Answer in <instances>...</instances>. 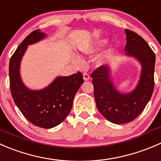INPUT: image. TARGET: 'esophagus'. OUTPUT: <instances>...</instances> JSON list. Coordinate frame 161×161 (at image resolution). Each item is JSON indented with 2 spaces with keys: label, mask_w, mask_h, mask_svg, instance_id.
<instances>
[{
  "label": "esophagus",
  "mask_w": 161,
  "mask_h": 161,
  "mask_svg": "<svg viewBox=\"0 0 161 161\" xmlns=\"http://www.w3.org/2000/svg\"><path fill=\"white\" fill-rule=\"evenodd\" d=\"M83 78H84V80L85 81L89 80V79H90V76H89V74H87V73H84V74H83Z\"/></svg>",
  "instance_id": "34e87169"
}]
</instances>
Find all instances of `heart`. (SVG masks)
<instances>
[{"instance_id": "heart-1", "label": "heart", "mask_w": 161, "mask_h": 161, "mask_svg": "<svg viewBox=\"0 0 161 161\" xmlns=\"http://www.w3.org/2000/svg\"><path fill=\"white\" fill-rule=\"evenodd\" d=\"M105 42V41H102V42L101 43H100V44H103V43H104Z\"/></svg>"}]
</instances>
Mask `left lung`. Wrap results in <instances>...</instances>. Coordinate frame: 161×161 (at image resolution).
<instances>
[{
	"label": "left lung",
	"mask_w": 161,
	"mask_h": 161,
	"mask_svg": "<svg viewBox=\"0 0 161 161\" xmlns=\"http://www.w3.org/2000/svg\"><path fill=\"white\" fill-rule=\"evenodd\" d=\"M125 32L126 54L135 57L142 67L136 88L128 94L117 92L109 79L107 66H99L91 75L97 109L105 118L117 125L134 120L144 110L154 88L155 53L141 36L127 29Z\"/></svg>",
	"instance_id": "obj_1"
}]
</instances>
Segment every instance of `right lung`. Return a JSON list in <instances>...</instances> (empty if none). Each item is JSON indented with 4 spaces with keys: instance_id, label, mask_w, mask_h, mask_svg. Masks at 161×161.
Masks as SVG:
<instances>
[{
    "instance_id": "obj_1",
    "label": "right lung",
    "mask_w": 161,
    "mask_h": 161,
    "mask_svg": "<svg viewBox=\"0 0 161 161\" xmlns=\"http://www.w3.org/2000/svg\"><path fill=\"white\" fill-rule=\"evenodd\" d=\"M45 36L40 30H33L19 45L9 63V80L12 98L23 115L33 125L52 128L65 120L73 106L74 96L84 83L77 72L69 77H58L44 89L31 91L22 82L19 66L27 45Z\"/></svg>"
}]
</instances>
